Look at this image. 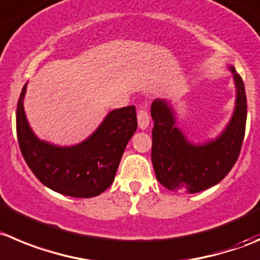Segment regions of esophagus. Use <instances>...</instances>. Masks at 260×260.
I'll return each instance as SVG.
<instances>
[{
  "mask_svg": "<svg viewBox=\"0 0 260 260\" xmlns=\"http://www.w3.org/2000/svg\"><path fill=\"white\" fill-rule=\"evenodd\" d=\"M149 115H148V111L147 108L144 107H140L139 111H138V125L142 130H145V128L149 126Z\"/></svg>",
  "mask_w": 260,
  "mask_h": 260,
  "instance_id": "obj_1",
  "label": "esophagus"
}]
</instances>
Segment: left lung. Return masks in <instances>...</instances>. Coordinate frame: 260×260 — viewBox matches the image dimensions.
I'll return each instance as SVG.
<instances>
[{"label":"left lung","instance_id":"obj_1","mask_svg":"<svg viewBox=\"0 0 260 260\" xmlns=\"http://www.w3.org/2000/svg\"><path fill=\"white\" fill-rule=\"evenodd\" d=\"M229 69L236 86V103L229 125L216 139L192 144L176 126L171 105L166 100L153 101L152 163L166 189L189 194L203 191L223 180L237 160L245 135L246 94L241 76L234 66Z\"/></svg>","mask_w":260,"mask_h":260}]
</instances>
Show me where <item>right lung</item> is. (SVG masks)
<instances>
[{
  "mask_svg": "<svg viewBox=\"0 0 260 260\" xmlns=\"http://www.w3.org/2000/svg\"><path fill=\"white\" fill-rule=\"evenodd\" d=\"M26 84L17 101L16 133L21 154L37 179L47 187L74 198L102 194L115 180L128 140L137 132L134 106L117 108L106 116L88 139L58 147L37 138L24 112Z\"/></svg>",
  "mask_w": 260,
  "mask_h": 260,
  "instance_id": "right-lung-1",
  "label": "right lung"
}]
</instances>
